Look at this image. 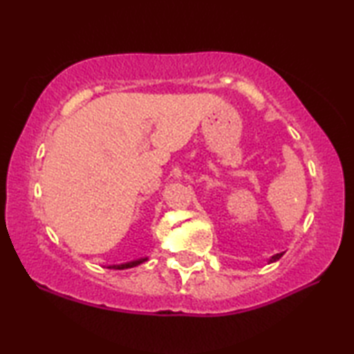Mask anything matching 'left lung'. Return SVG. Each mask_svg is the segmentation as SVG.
Segmentation results:
<instances>
[{"instance_id": "obj_1", "label": "left lung", "mask_w": 354, "mask_h": 354, "mask_svg": "<svg viewBox=\"0 0 354 354\" xmlns=\"http://www.w3.org/2000/svg\"><path fill=\"white\" fill-rule=\"evenodd\" d=\"M281 256H283V253H278V254H274V256L272 257V259H270V262H274V261H278Z\"/></svg>"}]
</instances>
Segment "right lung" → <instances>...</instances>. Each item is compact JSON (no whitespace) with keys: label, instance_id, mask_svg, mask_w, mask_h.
I'll use <instances>...</instances> for the list:
<instances>
[{"label":"right lung","instance_id":"obj_1","mask_svg":"<svg viewBox=\"0 0 354 354\" xmlns=\"http://www.w3.org/2000/svg\"><path fill=\"white\" fill-rule=\"evenodd\" d=\"M143 261H147V257H143V259H137V261H133V262L120 263V266H112V267H109V268H115V270H123V268H131V267H136V266H139V263H142Z\"/></svg>","mask_w":354,"mask_h":354}]
</instances>
